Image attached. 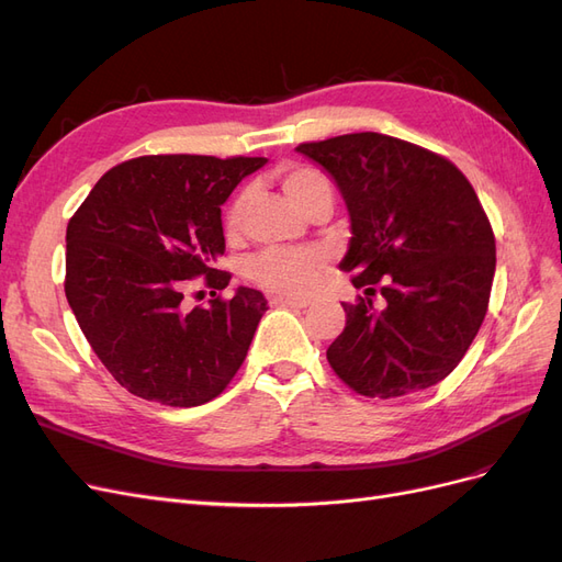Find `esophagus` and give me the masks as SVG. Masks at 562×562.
<instances>
[{
    "instance_id": "34e87169",
    "label": "esophagus",
    "mask_w": 562,
    "mask_h": 562,
    "mask_svg": "<svg viewBox=\"0 0 562 562\" xmlns=\"http://www.w3.org/2000/svg\"><path fill=\"white\" fill-rule=\"evenodd\" d=\"M269 304H274V307H295V310H304V307H310V302H307V300H297V297H281V295L269 297Z\"/></svg>"
}]
</instances>
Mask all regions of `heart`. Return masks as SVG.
Segmentation results:
<instances>
[{
  "mask_svg": "<svg viewBox=\"0 0 562 562\" xmlns=\"http://www.w3.org/2000/svg\"><path fill=\"white\" fill-rule=\"evenodd\" d=\"M279 180L304 213H314L321 203H333V184L312 166L288 164L279 168ZM252 203V187H241L223 213V229L229 241L239 239ZM328 265L321 248H269L255 255L248 265V277L255 285L281 297H304L314 291L316 279Z\"/></svg>",
  "mask_w": 562,
  "mask_h": 562,
  "instance_id": "1",
  "label": "heart"
}]
</instances>
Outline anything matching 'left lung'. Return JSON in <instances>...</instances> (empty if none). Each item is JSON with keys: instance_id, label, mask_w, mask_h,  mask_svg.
Returning a JSON list of instances; mask_svg holds the SVG:
<instances>
[{"instance_id": "left-lung-1", "label": "left lung", "mask_w": 562, "mask_h": 562, "mask_svg": "<svg viewBox=\"0 0 562 562\" xmlns=\"http://www.w3.org/2000/svg\"><path fill=\"white\" fill-rule=\"evenodd\" d=\"M297 151L326 168L347 201L353 236L339 267L366 291L342 304L347 326L326 351L335 375L370 398L446 380L481 330L497 265L471 182L436 151L372 131Z\"/></svg>"}]
</instances>
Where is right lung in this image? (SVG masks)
I'll list each match as a JSON object with an SVG mask.
<instances>
[{
  "label": "right lung",
  "mask_w": 562,
  "mask_h": 562,
  "mask_svg": "<svg viewBox=\"0 0 562 562\" xmlns=\"http://www.w3.org/2000/svg\"><path fill=\"white\" fill-rule=\"evenodd\" d=\"M265 157L149 155L116 164L67 223L65 295L83 337L133 396L194 407L223 394L269 310L260 291L220 297L232 274L220 206ZM214 288L190 311L183 288Z\"/></svg>",
  "instance_id": "add662e5"
}]
</instances>
